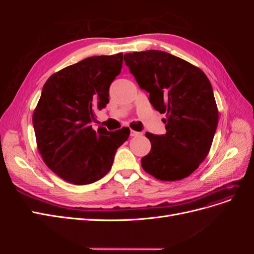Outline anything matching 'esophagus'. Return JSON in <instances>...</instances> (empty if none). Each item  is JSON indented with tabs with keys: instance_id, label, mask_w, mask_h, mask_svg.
Returning a JSON list of instances; mask_svg holds the SVG:
<instances>
[{
	"instance_id": "34e87169",
	"label": "esophagus",
	"mask_w": 254,
	"mask_h": 254,
	"mask_svg": "<svg viewBox=\"0 0 254 254\" xmlns=\"http://www.w3.org/2000/svg\"><path fill=\"white\" fill-rule=\"evenodd\" d=\"M142 133L141 132H139V131H134V130H130V135L131 136H137V135H141Z\"/></svg>"
}]
</instances>
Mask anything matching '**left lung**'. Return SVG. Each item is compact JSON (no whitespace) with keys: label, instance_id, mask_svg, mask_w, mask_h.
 <instances>
[{"label":"left lung","instance_id":"1","mask_svg":"<svg viewBox=\"0 0 254 254\" xmlns=\"http://www.w3.org/2000/svg\"><path fill=\"white\" fill-rule=\"evenodd\" d=\"M126 65L160 113L165 134L146 132L151 143L145 172L163 181L187 178L207 156L218 124L212 84L200 68L162 51L124 55Z\"/></svg>","mask_w":254,"mask_h":254}]
</instances>
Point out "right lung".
Segmentation results:
<instances>
[{
	"instance_id": "add662e5",
	"label": "right lung",
	"mask_w": 254,
	"mask_h": 254,
	"mask_svg": "<svg viewBox=\"0 0 254 254\" xmlns=\"http://www.w3.org/2000/svg\"><path fill=\"white\" fill-rule=\"evenodd\" d=\"M123 54L94 56L53 74L33 114L38 150L64 180L84 186L110 171L114 155L130 134L128 127L93 130L95 111L109 103V88L121 73Z\"/></svg>"
}]
</instances>
